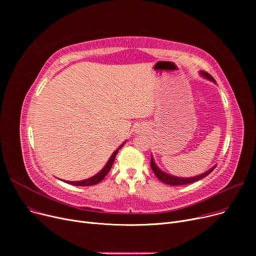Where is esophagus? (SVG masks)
<instances>
[{
	"mask_svg": "<svg viewBox=\"0 0 256 256\" xmlns=\"http://www.w3.org/2000/svg\"><path fill=\"white\" fill-rule=\"evenodd\" d=\"M137 132H140V130H137Z\"/></svg>",
	"mask_w": 256,
	"mask_h": 256,
	"instance_id": "34e87169",
	"label": "esophagus"
}]
</instances>
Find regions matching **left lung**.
I'll return each mask as SVG.
<instances>
[{"label":"left lung","instance_id":"1","mask_svg":"<svg viewBox=\"0 0 256 256\" xmlns=\"http://www.w3.org/2000/svg\"><path fill=\"white\" fill-rule=\"evenodd\" d=\"M200 74L204 78H206L212 80V82L216 83V80H214V78L210 74H208L206 72H200ZM150 166H152V171H154V174H156V176L160 182H165V184H170V186H182V184H192V182H198V180H200L204 178L206 176H208V174H210L214 168H216V166H214L212 168H210V169L208 170L206 172H204V173H202V174H200V176H194V178H186L173 176H171V174H167L166 172L160 170V169L156 166V164L154 163V160L152 156V160H150Z\"/></svg>","mask_w":256,"mask_h":256}]
</instances>
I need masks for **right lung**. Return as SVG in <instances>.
I'll use <instances>...</instances> for the list:
<instances>
[{"label":"right lung","instance_id":"obj_1","mask_svg":"<svg viewBox=\"0 0 256 256\" xmlns=\"http://www.w3.org/2000/svg\"><path fill=\"white\" fill-rule=\"evenodd\" d=\"M124 143H126V142H124L122 144H121V145L118 147V148L113 152V154L111 156V158H109V160H108V162H106V166H104L98 174H96V176H92V178H87V180H78V182H68V180H64V182H67V184H74V186H93V184H98L100 182H102V180L104 178V176H106L108 172H109V171L111 170L112 165H113V163H114V160H115V158H116V154H118V150L121 148V147H122V146L124 145Z\"/></svg>","mask_w":256,"mask_h":256}]
</instances>
